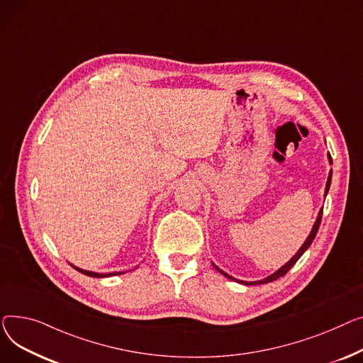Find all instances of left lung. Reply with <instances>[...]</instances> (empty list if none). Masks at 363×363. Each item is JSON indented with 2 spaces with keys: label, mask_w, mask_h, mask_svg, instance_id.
<instances>
[{
  "label": "left lung",
  "mask_w": 363,
  "mask_h": 363,
  "mask_svg": "<svg viewBox=\"0 0 363 363\" xmlns=\"http://www.w3.org/2000/svg\"><path fill=\"white\" fill-rule=\"evenodd\" d=\"M328 161H330V164H333V160H331V155L328 154ZM331 176H333V169H330V174H328V180H327V186H325V196H327V194H328V190H330V184H331ZM321 218H323V208L319 209V212H318V217H316V221H315V224H313V227H312V230H311V233H309V236H308V239L305 240V243L302 245V247L296 252V255L294 257L287 262V264H284L280 269H277L274 274H271V275H268L267 279H264V280H259V281H242V280H238V279H233L231 275H228L227 272H224L223 269H220L217 265H214L216 267V269L218 271V272H221L224 277H227V279H230V280H233V281H238V283H240V284H246V286H255V284H265V283H271V281H275V280H279L280 277H283V275H286L287 272H289V269L299 261V258L302 257V255L305 253V250L312 245V242H313V239H315V236H316V233H318V228H319V224H321Z\"/></svg>",
  "instance_id": "8db88e82"
}]
</instances>
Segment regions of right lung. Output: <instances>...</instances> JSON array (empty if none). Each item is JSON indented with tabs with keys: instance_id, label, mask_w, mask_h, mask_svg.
<instances>
[{
	"instance_id": "obj_1",
	"label": "right lung",
	"mask_w": 363,
	"mask_h": 363,
	"mask_svg": "<svg viewBox=\"0 0 363 363\" xmlns=\"http://www.w3.org/2000/svg\"><path fill=\"white\" fill-rule=\"evenodd\" d=\"M74 269H77L79 272L84 274V275H89V277H95V279H104V277H113V275H120V274H124V272H108V274H99V272H94V271H86V269H82V268H77L74 265H72Z\"/></svg>"
}]
</instances>
